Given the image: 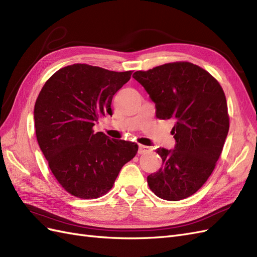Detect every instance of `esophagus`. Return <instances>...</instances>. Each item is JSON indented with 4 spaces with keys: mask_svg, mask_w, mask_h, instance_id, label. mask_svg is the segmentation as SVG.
Returning a JSON list of instances; mask_svg holds the SVG:
<instances>
[{
    "mask_svg": "<svg viewBox=\"0 0 257 257\" xmlns=\"http://www.w3.org/2000/svg\"><path fill=\"white\" fill-rule=\"evenodd\" d=\"M152 149L151 147H148V146H144V145H139L138 146V153L139 154H145V153H149L151 152Z\"/></svg>",
    "mask_w": 257,
    "mask_h": 257,
    "instance_id": "34e87169",
    "label": "esophagus"
}]
</instances>
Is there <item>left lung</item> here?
<instances>
[{
  "mask_svg": "<svg viewBox=\"0 0 257 257\" xmlns=\"http://www.w3.org/2000/svg\"><path fill=\"white\" fill-rule=\"evenodd\" d=\"M155 104L159 119L174 120L172 150L159 148V172L148 176L162 199L180 200L196 193L213 172L229 130L226 97L213 77L189 62H175L133 74Z\"/></svg>",
  "mask_w": 257,
  "mask_h": 257,
  "instance_id": "1",
  "label": "left lung"
}]
</instances>
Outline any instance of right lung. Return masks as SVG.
<instances>
[{
	"label": "right lung",
	"mask_w": 257,
	"mask_h": 257,
	"mask_svg": "<svg viewBox=\"0 0 257 257\" xmlns=\"http://www.w3.org/2000/svg\"><path fill=\"white\" fill-rule=\"evenodd\" d=\"M131 75L73 64L54 73L36 99L38 145L53 176L76 197L104 195L137 153V144L93 131L100 116L112 114V97Z\"/></svg>",
	"instance_id": "right-lung-1"
}]
</instances>
